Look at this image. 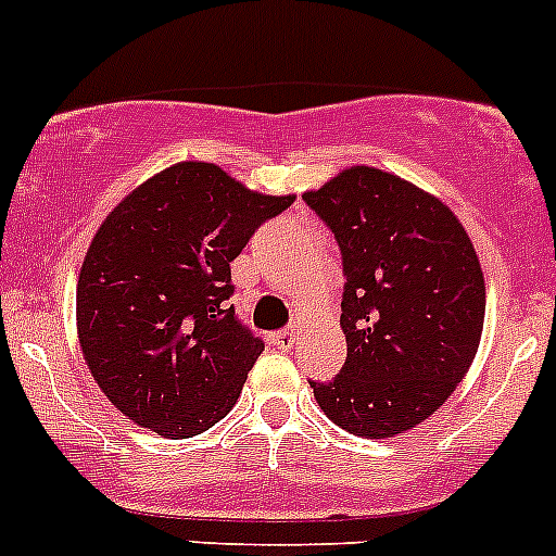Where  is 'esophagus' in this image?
I'll use <instances>...</instances> for the list:
<instances>
[{"label": "esophagus", "instance_id": "obj_1", "mask_svg": "<svg viewBox=\"0 0 556 556\" xmlns=\"http://www.w3.org/2000/svg\"><path fill=\"white\" fill-rule=\"evenodd\" d=\"M268 341H271L277 350L285 352V350H290V346L295 344V333H293V330H277V333L268 336Z\"/></svg>", "mask_w": 556, "mask_h": 556}]
</instances>
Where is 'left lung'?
Instances as JSON below:
<instances>
[{"label":"left lung","mask_w":556,"mask_h":556,"mask_svg":"<svg viewBox=\"0 0 556 556\" xmlns=\"http://www.w3.org/2000/svg\"><path fill=\"white\" fill-rule=\"evenodd\" d=\"M304 201L344 257L346 361L317 406L361 439L408 433L457 390L486 309L484 271L457 215L428 190L377 166H346Z\"/></svg>","instance_id":"8db88e82"}]
</instances>
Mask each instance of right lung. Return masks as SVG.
<instances>
[{
  "instance_id": "1",
  "label": "right lung",
  "mask_w": 556,
  "mask_h": 556,
  "mask_svg": "<svg viewBox=\"0 0 556 556\" xmlns=\"http://www.w3.org/2000/svg\"><path fill=\"white\" fill-rule=\"evenodd\" d=\"M293 201L179 161L104 217L77 277V339L123 417L193 439L231 412L263 352L228 304L231 261Z\"/></svg>"
}]
</instances>
